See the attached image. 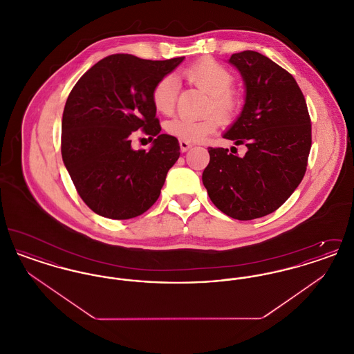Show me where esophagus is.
<instances>
[{"mask_svg":"<svg viewBox=\"0 0 354 354\" xmlns=\"http://www.w3.org/2000/svg\"><path fill=\"white\" fill-rule=\"evenodd\" d=\"M179 146H180V150L183 152L188 151L192 147V145L189 142L183 140V139H179Z\"/></svg>","mask_w":354,"mask_h":354,"instance_id":"esophagus-1","label":"esophagus"}]
</instances>
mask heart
<instances>
[{"instance_id": "1", "label": "heart", "mask_w": 354, "mask_h": 354, "mask_svg": "<svg viewBox=\"0 0 354 354\" xmlns=\"http://www.w3.org/2000/svg\"><path fill=\"white\" fill-rule=\"evenodd\" d=\"M185 80L204 93L208 94L207 111L202 119H188L178 117L166 123L167 134L183 139L187 142H201L205 136L214 133L221 122H231L240 109V98L235 90L231 88L234 75L212 58H202L182 73ZM151 101L156 111L171 114L176 101V80L174 75H166L153 86Z\"/></svg>"}]
</instances>
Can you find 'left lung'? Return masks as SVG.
<instances>
[{"instance_id": "obj_1", "label": "left lung", "mask_w": 354, "mask_h": 354, "mask_svg": "<svg viewBox=\"0 0 354 354\" xmlns=\"http://www.w3.org/2000/svg\"><path fill=\"white\" fill-rule=\"evenodd\" d=\"M230 64L244 80L245 103L223 136L245 145L247 152L209 147L203 185L230 218L257 219L283 205L301 183L312 124L303 91L286 68L253 50L232 54Z\"/></svg>"}]
</instances>
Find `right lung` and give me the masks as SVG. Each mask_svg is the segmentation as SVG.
<instances>
[{"instance_id": "obj_1", "label": "right lung", "mask_w": 354, "mask_h": 354, "mask_svg": "<svg viewBox=\"0 0 354 354\" xmlns=\"http://www.w3.org/2000/svg\"><path fill=\"white\" fill-rule=\"evenodd\" d=\"M183 59L113 54L88 68L70 91L62 159L81 199L103 218L131 219L158 201L180 147L175 136L159 134L152 88ZM136 129L156 136L149 152L132 150Z\"/></svg>"}]
</instances>
